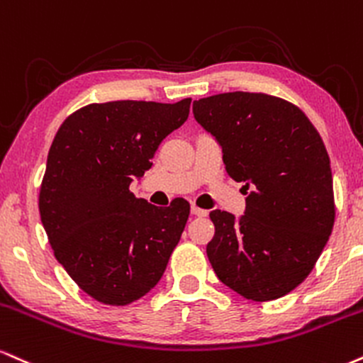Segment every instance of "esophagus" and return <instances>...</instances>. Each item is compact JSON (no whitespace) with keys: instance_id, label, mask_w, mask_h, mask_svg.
Segmentation results:
<instances>
[{"instance_id":"34e87169","label":"esophagus","mask_w":363,"mask_h":363,"mask_svg":"<svg viewBox=\"0 0 363 363\" xmlns=\"http://www.w3.org/2000/svg\"><path fill=\"white\" fill-rule=\"evenodd\" d=\"M191 214L197 216V217H206L208 212L206 211V208H200L197 206H191Z\"/></svg>"}]
</instances>
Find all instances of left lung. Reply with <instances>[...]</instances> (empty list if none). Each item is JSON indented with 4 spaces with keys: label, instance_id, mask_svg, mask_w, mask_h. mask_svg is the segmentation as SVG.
I'll return each instance as SVG.
<instances>
[{
    "label": "left lung",
    "instance_id": "8db88e82",
    "mask_svg": "<svg viewBox=\"0 0 363 363\" xmlns=\"http://www.w3.org/2000/svg\"><path fill=\"white\" fill-rule=\"evenodd\" d=\"M195 121L223 147L225 172L246 211H212L207 257L245 299L274 301L304 282L335 224L333 174L316 127L299 106L265 93L233 91L194 101Z\"/></svg>",
    "mask_w": 363,
    "mask_h": 363
}]
</instances>
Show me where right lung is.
Returning a JSON list of instances; mask_svg holds the SVG:
<instances>
[{
  "label": "right lung",
  "instance_id": "obj_1",
  "mask_svg": "<svg viewBox=\"0 0 363 363\" xmlns=\"http://www.w3.org/2000/svg\"><path fill=\"white\" fill-rule=\"evenodd\" d=\"M190 104H91L71 113L52 140L38 195L42 225L67 275L101 304L146 296L180 241L190 203L174 199L156 207L129 185L185 123Z\"/></svg>",
  "mask_w": 363,
  "mask_h": 363
}]
</instances>
